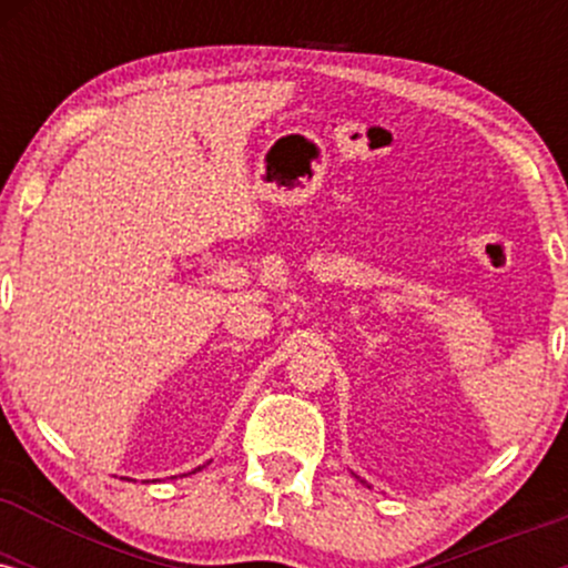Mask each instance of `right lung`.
Segmentation results:
<instances>
[{"label": "right lung", "mask_w": 568, "mask_h": 568, "mask_svg": "<svg viewBox=\"0 0 568 568\" xmlns=\"http://www.w3.org/2000/svg\"><path fill=\"white\" fill-rule=\"evenodd\" d=\"M197 470H200V467H197Z\"/></svg>", "instance_id": "obj_1"}]
</instances>
